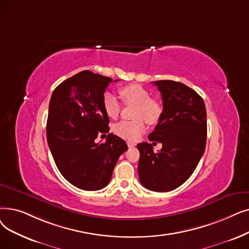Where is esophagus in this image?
<instances>
[{
  "instance_id": "34e87169",
  "label": "esophagus",
  "mask_w": 249,
  "mask_h": 249,
  "mask_svg": "<svg viewBox=\"0 0 249 249\" xmlns=\"http://www.w3.org/2000/svg\"><path fill=\"white\" fill-rule=\"evenodd\" d=\"M127 145H128V147H134L136 144L134 142H128Z\"/></svg>"
}]
</instances>
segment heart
Returning <instances> with one entry per match:
<instances>
[{"mask_svg":"<svg viewBox=\"0 0 249 249\" xmlns=\"http://www.w3.org/2000/svg\"><path fill=\"white\" fill-rule=\"evenodd\" d=\"M123 102L127 105H135L132 121H120L114 125V132L124 139L136 140L145 130L144 121L149 125L157 124L161 114L163 106L150 98V92L142 85L127 84L119 89ZM103 107L107 117L115 119L121 112V103L111 92H106L103 96Z\"/></svg>","mask_w":249,"mask_h":249,"instance_id":"heart-1","label":"heart"}]
</instances>
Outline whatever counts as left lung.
Segmentation results:
<instances>
[{
	"instance_id": "obj_1",
	"label": "left lung",
	"mask_w": 249,
	"mask_h": 249,
	"mask_svg": "<svg viewBox=\"0 0 249 249\" xmlns=\"http://www.w3.org/2000/svg\"><path fill=\"white\" fill-rule=\"evenodd\" d=\"M154 84L161 94L163 114L148 139L163 147L154 153L151 143L137 144L138 177L145 188L167 192L182 185L199 163L207 142V111L201 96L187 85L172 80Z\"/></svg>"
}]
</instances>
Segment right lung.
<instances>
[{"instance_id": "right-lung-1", "label": "right lung", "mask_w": 249, "mask_h": 249, "mask_svg": "<svg viewBox=\"0 0 249 249\" xmlns=\"http://www.w3.org/2000/svg\"><path fill=\"white\" fill-rule=\"evenodd\" d=\"M110 82V77L81 71L59 84L50 101L47 139L52 156L63 177L82 190H100L109 184L119 157L128 149L113 133L104 143L94 142L110 130L103 107Z\"/></svg>"}]
</instances>
